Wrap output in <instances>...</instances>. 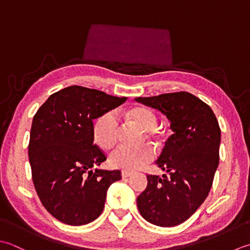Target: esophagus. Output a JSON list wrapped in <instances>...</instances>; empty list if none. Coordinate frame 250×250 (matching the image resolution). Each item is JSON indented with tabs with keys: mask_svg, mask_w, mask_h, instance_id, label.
Wrapping results in <instances>:
<instances>
[{
	"mask_svg": "<svg viewBox=\"0 0 250 250\" xmlns=\"http://www.w3.org/2000/svg\"><path fill=\"white\" fill-rule=\"evenodd\" d=\"M130 176H131V172L130 171H126V170L122 171V178H128Z\"/></svg>",
	"mask_w": 250,
	"mask_h": 250,
	"instance_id": "esophagus-1",
	"label": "esophagus"
}]
</instances>
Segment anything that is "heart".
I'll return each instance as SVG.
<instances>
[{
    "label": "heart",
    "instance_id": "obj_1",
    "mask_svg": "<svg viewBox=\"0 0 250 250\" xmlns=\"http://www.w3.org/2000/svg\"><path fill=\"white\" fill-rule=\"evenodd\" d=\"M130 120L146 130L147 139L160 142L164 138L165 132L156 128L157 115L155 112L145 105H138L127 112ZM94 140L103 149H110L118 140L119 119L113 111L105 112L95 121L93 128ZM154 157V151L150 146L145 145L135 149L119 146L111 152L109 163L112 167L126 171L139 169Z\"/></svg>",
    "mask_w": 250,
    "mask_h": 250
}]
</instances>
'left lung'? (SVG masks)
Returning a JSON list of instances; mask_svg holds the SVG:
<instances>
[{"instance_id": "1", "label": "left lung", "mask_w": 250, "mask_h": 250, "mask_svg": "<svg viewBox=\"0 0 250 250\" xmlns=\"http://www.w3.org/2000/svg\"><path fill=\"white\" fill-rule=\"evenodd\" d=\"M135 100L163 112L174 131L156 162L168 175H147L137 206L146 221L175 227L197 210L211 189L219 165L220 127L210 106L187 91Z\"/></svg>"}]
</instances>
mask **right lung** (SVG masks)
Here are the masks:
<instances>
[{"mask_svg":"<svg viewBox=\"0 0 250 250\" xmlns=\"http://www.w3.org/2000/svg\"><path fill=\"white\" fill-rule=\"evenodd\" d=\"M126 100L74 85L50 95L34 115L28 146L33 185L46 210L65 225L98 218L111 183L121 179L120 170L91 169L106 160L94 145L93 121Z\"/></svg>","mask_w":250,"mask_h":250,"instance_id":"1","label":"right lung"}]
</instances>
